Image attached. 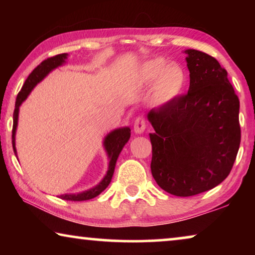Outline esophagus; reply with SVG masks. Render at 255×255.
<instances>
[{"label": "esophagus", "instance_id": "obj_1", "mask_svg": "<svg viewBox=\"0 0 255 255\" xmlns=\"http://www.w3.org/2000/svg\"><path fill=\"white\" fill-rule=\"evenodd\" d=\"M146 128V123H145V120L142 117H138L137 120L134 121V124H133V130L137 134H141L142 132L145 131Z\"/></svg>", "mask_w": 255, "mask_h": 255}]
</instances>
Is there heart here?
I'll use <instances>...</instances> for the list:
<instances>
[{"instance_id": "1", "label": "heart", "mask_w": 255, "mask_h": 255, "mask_svg": "<svg viewBox=\"0 0 255 255\" xmlns=\"http://www.w3.org/2000/svg\"><path fill=\"white\" fill-rule=\"evenodd\" d=\"M139 79L144 85L153 83L151 101L155 106L173 102L182 93L186 85V74L177 64H168L165 59L155 58L141 65Z\"/></svg>"}]
</instances>
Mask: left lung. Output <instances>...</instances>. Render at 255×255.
Wrapping results in <instances>:
<instances>
[{
	"mask_svg": "<svg viewBox=\"0 0 255 255\" xmlns=\"http://www.w3.org/2000/svg\"><path fill=\"white\" fill-rule=\"evenodd\" d=\"M188 94L152 109L151 172L167 193L194 196L222 183L240 145L239 99L214 57L186 50Z\"/></svg>",
	"mask_w": 255,
	"mask_h": 255,
	"instance_id": "8db88e82",
	"label": "left lung"
}]
</instances>
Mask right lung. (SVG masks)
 Here are the masks:
<instances>
[{"mask_svg":"<svg viewBox=\"0 0 255 255\" xmlns=\"http://www.w3.org/2000/svg\"><path fill=\"white\" fill-rule=\"evenodd\" d=\"M68 54L62 53L58 54L55 57L48 58L46 60H44L41 64L37 66L36 68L31 72V74L27 76V79L24 82V85L18 93L15 103V111H13V125H12V148L15 154L17 155V149H16V130L17 125H18V114H19V107L22 106V103L27 99V96L30 95V93L32 92V89L36 87L38 83L46 78L53 69L60 67V66L66 64ZM131 137V130L128 127L115 128L111 132H109L106 135L103 140V147L106 149V153L109 159V166H108L107 174L101 180L99 184H96L95 187L90 188L88 190L81 191V193H75V194H64L60 195V198L66 201H87L92 200V198L99 196L106 188L109 186L111 179H113L115 167H116V161L118 159V155L122 152V149L125 146V144L128 141V139Z\"/></svg>","mask_w":255,"mask_h":255,"instance_id":"1","label":"right lung"}]
</instances>
